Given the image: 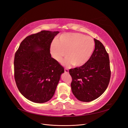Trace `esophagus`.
<instances>
[{
	"instance_id": "obj_1",
	"label": "esophagus",
	"mask_w": 128,
	"mask_h": 128,
	"mask_svg": "<svg viewBox=\"0 0 128 128\" xmlns=\"http://www.w3.org/2000/svg\"><path fill=\"white\" fill-rule=\"evenodd\" d=\"M64 72L65 73H68L69 72V70L67 68H65L64 69Z\"/></svg>"
}]
</instances>
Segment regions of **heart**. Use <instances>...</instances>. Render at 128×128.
Instances as JSON below:
<instances>
[{
	"instance_id": "heart-1",
	"label": "heart",
	"mask_w": 128,
	"mask_h": 128,
	"mask_svg": "<svg viewBox=\"0 0 128 128\" xmlns=\"http://www.w3.org/2000/svg\"><path fill=\"white\" fill-rule=\"evenodd\" d=\"M94 47V41L91 37L80 33L66 34L52 42L50 52L58 61L67 54L68 58L63 61L64 65L72 64L75 67H80L90 59Z\"/></svg>"
}]
</instances>
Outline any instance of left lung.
<instances>
[{
  "label": "left lung",
  "instance_id": "left-lung-1",
  "mask_svg": "<svg viewBox=\"0 0 128 128\" xmlns=\"http://www.w3.org/2000/svg\"><path fill=\"white\" fill-rule=\"evenodd\" d=\"M95 48L91 57L82 66L70 69L72 91L80 101L90 102L101 96L110 83L109 56L103 44L94 38Z\"/></svg>",
  "mask_w": 128,
  "mask_h": 128
}]
</instances>
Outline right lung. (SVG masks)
I'll return each mask as SVG.
<instances>
[{"instance_id": "1", "label": "right lung", "mask_w": 128, "mask_h": 128, "mask_svg": "<svg viewBox=\"0 0 128 128\" xmlns=\"http://www.w3.org/2000/svg\"><path fill=\"white\" fill-rule=\"evenodd\" d=\"M59 32L42 30L27 36L14 57V77L19 91L36 103L46 102L54 94L64 68L51 57L50 46Z\"/></svg>"}]
</instances>
